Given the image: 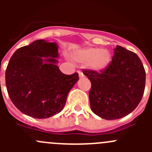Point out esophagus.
Segmentation results:
<instances>
[{
  "mask_svg": "<svg viewBox=\"0 0 152 152\" xmlns=\"http://www.w3.org/2000/svg\"><path fill=\"white\" fill-rule=\"evenodd\" d=\"M79 77H80V78H82V77H84V76H85V75L83 74V73H82V72H81V71H79Z\"/></svg>",
  "mask_w": 152,
  "mask_h": 152,
  "instance_id": "obj_1",
  "label": "esophagus"
}]
</instances>
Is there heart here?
Instances as JSON below:
<instances>
[{
  "label": "heart",
  "mask_w": 152,
  "mask_h": 152,
  "mask_svg": "<svg viewBox=\"0 0 152 152\" xmlns=\"http://www.w3.org/2000/svg\"><path fill=\"white\" fill-rule=\"evenodd\" d=\"M79 62H88V67L97 72L103 71L111 62V53L107 50H101L98 48H88L81 50L76 54Z\"/></svg>",
  "instance_id": "b5f03b06"
}]
</instances>
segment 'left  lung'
I'll use <instances>...</instances> for the list:
<instances>
[{
	"label": "left lung",
	"mask_w": 152,
	"mask_h": 152,
	"mask_svg": "<svg viewBox=\"0 0 152 152\" xmlns=\"http://www.w3.org/2000/svg\"><path fill=\"white\" fill-rule=\"evenodd\" d=\"M82 71L91 82L90 108L102 118H121L131 113L141 101L145 71L140 58L131 50L117 45L105 70Z\"/></svg>",
	"instance_id": "left-lung-1"
}]
</instances>
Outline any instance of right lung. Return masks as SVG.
Segmentation results:
<instances>
[{
    "instance_id": "1",
    "label": "right lung",
    "mask_w": 152,
    "mask_h": 152,
    "mask_svg": "<svg viewBox=\"0 0 152 152\" xmlns=\"http://www.w3.org/2000/svg\"><path fill=\"white\" fill-rule=\"evenodd\" d=\"M56 42L44 39L18 48L6 70V86L11 101L24 114L47 118L60 113L79 73H62L56 65ZM42 57H45L43 60Z\"/></svg>"
}]
</instances>
